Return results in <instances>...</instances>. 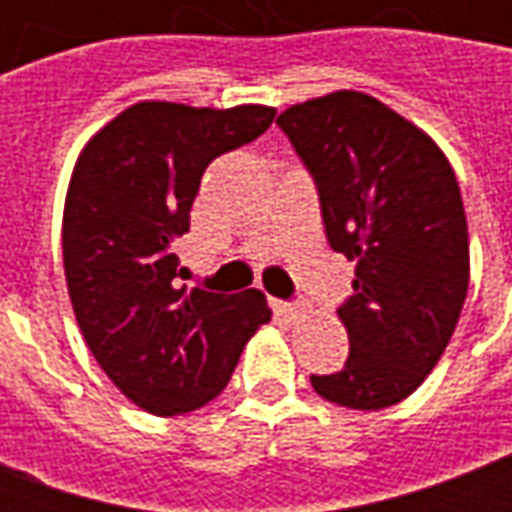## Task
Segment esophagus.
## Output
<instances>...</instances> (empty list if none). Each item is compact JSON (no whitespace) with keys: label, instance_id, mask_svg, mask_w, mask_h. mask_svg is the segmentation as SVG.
Listing matches in <instances>:
<instances>
[{"label":"esophagus","instance_id":"obj_1","mask_svg":"<svg viewBox=\"0 0 512 512\" xmlns=\"http://www.w3.org/2000/svg\"><path fill=\"white\" fill-rule=\"evenodd\" d=\"M271 307H274V312H277L279 318H285V321H299V318H304V310L301 307H296V304H288V301H271Z\"/></svg>","mask_w":512,"mask_h":512}]
</instances>
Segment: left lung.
<instances>
[{
  "label": "left lung",
  "instance_id": "8db88e82",
  "mask_svg": "<svg viewBox=\"0 0 512 512\" xmlns=\"http://www.w3.org/2000/svg\"><path fill=\"white\" fill-rule=\"evenodd\" d=\"M315 178L334 252L356 263L337 310L348 359L312 389L378 411L417 389L450 343L469 290V230L450 161L422 128L356 90L277 117Z\"/></svg>",
  "mask_w": 512,
  "mask_h": 512
}]
</instances>
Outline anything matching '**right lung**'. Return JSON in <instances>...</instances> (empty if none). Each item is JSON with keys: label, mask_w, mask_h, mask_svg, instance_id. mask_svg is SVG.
<instances>
[{"label": "right lung", "mask_w": 512, "mask_h": 512, "mask_svg": "<svg viewBox=\"0 0 512 512\" xmlns=\"http://www.w3.org/2000/svg\"><path fill=\"white\" fill-rule=\"evenodd\" d=\"M274 115V106L260 104L139 101L76 158L62 213L73 315L112 384L156 417L186 414L222 395L249 337L271 321L255 288H178L172 244L189 233L205 167L257 139Z\"/></svg>", "instance_id": "right-lung-1"}]
</instances>
